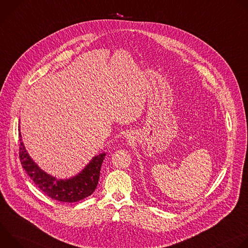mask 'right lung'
Listing matches in <instances>:
<instances>
[{"label": "right lung", "instance_id": "right-lung-1", "mask_svg": "<svg viewBox=\"0 0 248 248\" xmlns=\"http://www.w3.org/2000/svg\"><path fill=\"white\" fill-rule=\"evenodd\" d=\"M19 158L22 168L30 179L50 198L62 202H78L91 195L97 187L100 170L106 153H101L92 160L76 175L68 179H57L43 170L29 156L22 142L21 133H18Z\"/></svg>", "mask_w": 248, "mask_h": 248}]
</instances>
